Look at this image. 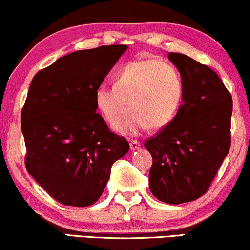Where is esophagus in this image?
<instances>
[{
  "mask_svg": "<svg viewBox=\"0 0 250 250\" xmlns=\"http://www.w3.org/2000/svg\"><path fill=\"white\" fill-rule=\"evenodd\" d=\"M140 145H142V144H140L138 140H131V142H130V149H131V150L138 149Z\"/></svg>",
  "mask_w": 250,
  "mask_h": 250,
  "instance_id": "obj_1",
  "label": "esophagus"
}]
</instances>
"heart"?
I'll return each mask as SVG.
<instances>
[{
	"label": "heart",
	"mask_w": 250,
	"mask_h": 250,
	"mask_svg": "<svg viewBox=\"0 0 250 250\" xmlns=\"http://www.w3.org/2000/svg\"><path fill=\"white\" fill-rule=\"evenodd\" d=\"M185 94L179 70L157 59L137 60L122 68L115 85H101L95 90V104L108 124L114 125L131 113L115 129L137 135L147 128L162 129L178 114Z\"/></svg>",
	"instance_id": "b5f03b06"
}]
</instances>
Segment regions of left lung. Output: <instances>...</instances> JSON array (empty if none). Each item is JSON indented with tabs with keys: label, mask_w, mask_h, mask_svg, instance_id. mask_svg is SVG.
Returning a JSON list of instances; mask_svg holds the SVG:
<instances>
[{
	"label": "left lung",
	"mask_w": 250,
	"mask_h": 250,
	"mask_svg": "<svg viewBox=\"0 0 250 250\" xmlns=\"http://www.w3.org/2000/svg\"><path fill=\"white\" fill-rule=\"evenodd\" d=\"M185 83L170 125L144 146L153 157L149 189L161 202H192L208 190L231 146L232 97L220 77L188 55L168 53Z\"/></svg>",
	"instance_id": "obj_1"
}]
</instances>
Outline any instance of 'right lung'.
Returning a JSON list of instances; mask_svg holds the SVG:
<instances>
[{
  "mask_svg": "<svg viewBox=\"0 0 250 250\" xmlns=\"http://www.w3.org/2000/svg\"><path fill=\"white\" fill-rule=\"evenodd\" d=\"M126 45L62 56L31 80L21 111L26 168L55 200L85 207L103 194L117 160L129 150L96 113L95 90Z\"/></svg>",
  "mask_w": 250,
  "mask_h": 250,
  "instance_id": "1",
  "label": "right lung"
}]
</instances>
